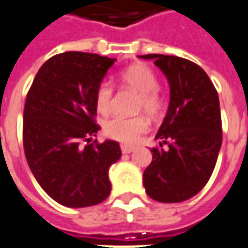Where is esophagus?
<instances>
[{
  "label": "esophagus",
  "mask_w": 248,
  "mask_h": 248,
  "mask_svg": "<svg viewBox=\"0 0 248 248\" xmlns=\"http://www.w3.org/2000/svg\"><path fill=\"white\" fill-rule=\"evenodd\" d=\"M121 151L122 153H130L134 151V146L131 145H121Z\"/></svg>",
  "instance_id": "obj_1"
}]
</instances>
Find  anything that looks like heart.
I'll list each match as a JSON object with an SVG mask.
<instances>
[{"mask_svg":"<svg viewBox=\"0 0 248 248\" xmlns=\"http://www.w3.org/2000/svg\"><path fill=\"white\" fill-rule=\"evenodd\" d=\"M121 81L124 87L138 92L137 110L145 111L148 115L156 117L161 112L164 100L157 88V77L151 67L145 63H133L121 72ZM114 91L108 82H100L95 92V106L100 114H107L112 106ZM148 129L145 117L126 118L114 117L108 119L104 126V134L111 140L124 144L136 142L142 133Z\"/></svg>","mask_w":248,"mask_h":248,"instance_id":"obj_1","label":"heart"}]
</instances>
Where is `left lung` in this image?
Segmentation results:
<instances>
[{
    "label": "left lung",
    "mask_w": 248,
    "mask_h": 248,
    "mask_svg": "<svg viewBox=\"0 0 248 248\" xmlns=\"http://www.w3.org/2000/svg\"><path fill=\"white\" fill-rule=\"evenodd\" d=\"M140 58L155 61L171 95L156 134L161 142L151 149L152 163L144 171V187L155 201H186L201 191L216 166L223 141L218 95L205 70L191 61L163 54Z\"/></svg>",
    "instance_id": "left-lung-1"
}]
</instances>
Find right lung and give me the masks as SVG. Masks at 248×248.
I'll list each match as a JSON object with an SVG mask.
<instances>
[{"label": "right lung", "instance_id": "obj_1", "mask_svg": "<svg viewBox=\"0 0 248 248\" xmlns=\"http://www.w3.org/2000/svg\"><path fill=\"white\" fill-rule=\"evenodd\" d=\"M114 62L99 54H57L42 65L27 93L25 159L40 187L67 208L93 206L111 193L108 170L122 155L119 144L89 141L100 129L96 88Z\"/></svg>", "mask_w": 248, "mask_h": 248}]
</instances>
